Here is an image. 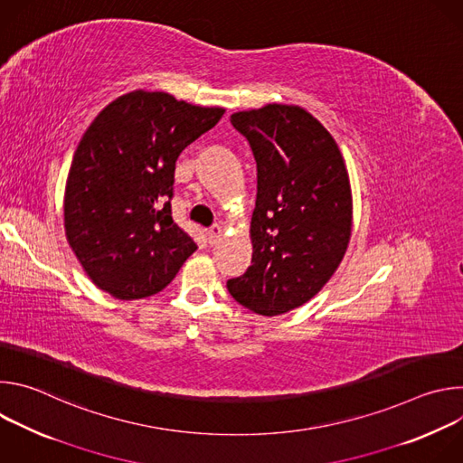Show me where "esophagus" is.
<instances>
[{
  "mask_svg": "<svg viewBox=\"0 0 463 463\" xmlns=\"http://www.w3.org/2000/svg\"><path fill=\"white\" fill-rule=\"evenodd\" d=\"M207 236H209V243H211V245L216 243V241L223 236V227L218 225V223H214V225L207 231Z\"/></svg>",
  "mask_w": 463,
  "mask_h": 463,
  "instance_id": "obj_1",
  "label": "esophagus"
}]
</instances>
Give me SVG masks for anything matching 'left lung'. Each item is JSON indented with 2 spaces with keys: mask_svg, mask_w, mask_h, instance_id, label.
<instances>
[{
  "mask_svg": "<svg viewBox=\"0 0 463 463\" xmlns=\"http://www.w3.org/2000/svg\"><path fill=\"white\" fill-rule=\"evenodd\" d=\"M256 161L250 268L227 282L236 302L275 317L311 300L352 236V188L332 134L304 108L268 104L231 115Z\"/></svg>",
  "mask_w": 463,
  "mask_h": 463,
  "instance_id": "8db88e82",
  "label": "left lung"
}]
</instances>
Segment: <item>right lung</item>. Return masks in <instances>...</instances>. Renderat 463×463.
I'll return each mask as SVG.
<instances>
[{
    "instance_id": "obj_1",
    "label": "right lung",
    "mask_w": 463,
    "mask_h": 463,
    "mask_svg": "<svg viewBox=\"0 0 463 463\" xmlns=\"http://www.w3.org/2000/svg\"><path fill=\"white\" fill-rule=\"evenodd\" d=\"M223 113L136 90L84 131L65 181L63 229L99 289L118 300L152 297L197 249L172 220L175 161Z\"/></svg>"
}]
</instances>
